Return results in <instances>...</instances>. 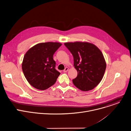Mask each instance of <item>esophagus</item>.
Wrapping results in <instances>:
<instances>
[{"label": "esophagus", "mask_w": 131, "mask_h": 131, "mask_svg": "<svg viewBox=\"0 0 131 131\" xmlns=\"http://www.w3.org/2000/svg\"><path fill=\"white\" fill-rule=\"evenodd\" d=\"M68 70H69V68H68V67H66V68L64 69V70H63V72H67L68 71Z\"/></svg>", "instance_id": "34e87169"}]
</instances>
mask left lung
<instances>
[{"mask_svg":"<svg viewBox=\"0 0 131 131\" xmlns=\"http://www.w3.org/2000/svg\"><path fill=\"white\" fill-rule=\"evenodd\" d=\"M66 47L73 56L78 71L74 85L83 91L93 90L102 80L106 68L104 57L97 47L86 42H66Z\"/></svg>","mask_w":131,"mask_h":131,"instance_id":"1","label":"left lung"}]
</instances>
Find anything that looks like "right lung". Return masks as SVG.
<instances>
[{"instance_id": "1", "label": "right lung", "mask_w": 131, "mask_h": 131, "mask_svg": "<svg viewBox=\"0 0 131 131\" xmlns=\"http://www.w3.org/2000/svg\"><path fill=\"white\" fill-rule=\"evenodd\" d=\"M61 46L56 42L39 43L25 53L22 71L27 81L35 89L45 90L56 83L60 73L55 69L53 55Z\"/></svg>"}]
</instances>
